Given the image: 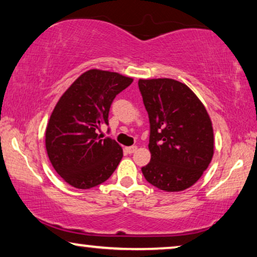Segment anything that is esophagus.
Masks as SVG:
<instances>
[{
	"mask_svg": "<svg viewBox=\"0 0 257 257\" xmlns=\"http://www.w3.org/2000/svg\"><path fill=\"white\" fill-rule=\"evenodd\" d=\"M125 151L127 152L128 154H132L135 153L137 151V146H128V147H125Z\"/></svg>",
	"mask_w": 257,
	"mask_h": 257,
	"instance_id": "obj_1",
	"label": "esophagus"
}]
</instances>
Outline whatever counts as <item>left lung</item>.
Masks as SVG:
<instances>
[{"label":"left lung","instance_id":"8db88e82","mask_svg":"<svg viewBox=\"0 0 257 257\" xmlns=\"http://www.w3.org/2000/svg\"><path fill=\"white\" fill-rule=\"evenodd\" d=\"M138 85L151 128V161L142 168L144 177L161 191H185L212 161L208 112L186 84L175 79H139Z\"/></svg>","mask_w":257,"mask_h":257}]
</instances>
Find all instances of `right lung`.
I'll use <instances>...</instances> for the list:
<instances>
[{
	"label": "right lung",
	"mask_w": 257,
	"mask_h": 257,
	"mask_svg": "<svg viewBox=\"0 0 257 257\" xmlns=\"http://www.w3.org/2000/svg\"><path fill=\"white\" fill-rule=\"evenodd\" d=\"M132 82L120 73L91 69L56 104L45 131V147L55 171L75 188L103 184L120 163V145L111 138L100 139L97 131L108 125L112 101Z\"/></svg>",
	"instance_id": "add662e5"
}]
</instances>
